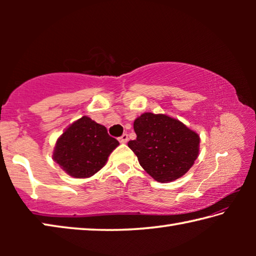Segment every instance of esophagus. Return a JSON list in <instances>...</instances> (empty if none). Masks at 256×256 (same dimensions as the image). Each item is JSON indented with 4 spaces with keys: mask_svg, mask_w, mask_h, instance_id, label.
<instances>
[{
    "mask_svg": "<svg viewBox=\"0 0 256 256\" xmlns=\"http://www.w3.org/2000/svg\"><path fill=\"white\" fill-rule=\"evenodd\" d=\"M128 140V136L126 133H124L122 136L118 138V141L120 142V144H126Z\"/></svg>",
    "mask_w": 256,
    "mask_h": 256,
    "instance_id": "34e87169",
    "label": "esophagus"
}]
</instances>
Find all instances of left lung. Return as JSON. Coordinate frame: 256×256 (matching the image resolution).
Returning a JSON list of instances; mask_svg holds the SVG:
<instances>
[{
  "label": "left lung",
  "mask_w": 256,
  "mask_h": 256,
  "mask_svg": "<svg viewBox=\"0 0 256 256\" xmlns=\"http://www.w3.org/2000/svg\"><path fill=\"white\" fill-rule=\"evenodd\" d=\"M133 128L136 138L128 146L141 167L160 183L180 178L198 158L200 138L180 120L144 112L134 120Z\"/></svg>",
  "instance_id": "8db88e82"
}]
</instances>
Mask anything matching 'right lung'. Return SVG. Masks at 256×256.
<instances>
[{"mask_svg": "<svg viewBox=\"0 0 256 256\" xmlns=\"http://www.w3.org/2000/svg\"><path fill=\"white\" fill-rule=\"evenodd\" d=\"M118 144L105 126L84 116L60 136L53 156L68 175L86 178L102 170L108 156Z\"/></svg>", "mask_w": 256, "mask_h": 256, "instance_id": "obj_1", "label": "right lung"}]
</instances>
